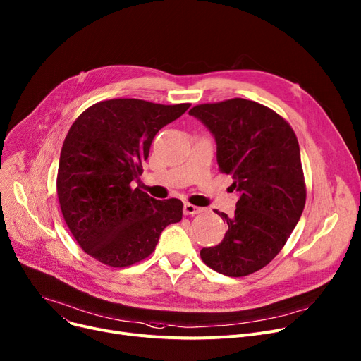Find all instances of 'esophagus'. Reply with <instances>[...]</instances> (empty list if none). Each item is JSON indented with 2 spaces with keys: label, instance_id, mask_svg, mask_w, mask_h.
Returning a JSON list of instances; mask_svg holds the SVG:
<instances>
[{
  "label": "esophagus",
  "instance_id": "esophagus-1",
  "mask_svg": "<svg viewBox=\"0 0 361 361\" xmlns=\"http://www.w3.org/2000/svg\"><path fill=\"white\" fill-rule=\"evenodd\" d=\"M183 212H184V214H197V213H202L203 209L197 207L195 204H191V203H184Z\"/></svg>",
  "mask_w": 361,
  "mask_h": 361
}]
</instances>
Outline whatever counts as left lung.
<instances>
[{
  "instance_id": "1",
  "label": "left lung",
  "mask_w": 361,
  "mask_h": 361,
  "mask_svg": "<svg viewBox=\"0 0 361 361\" xmlns=\"http://www.w3.org/2000/svg\"><path fill=\"white\" fill-rule=\"evenodd\" d=\"M188 114L214 136L219 170L232 176L239 193L231 218L214 210L228 231L200 257L221 274L248 276L280 252L302 216L306 187L298 137L274 110L245 99L199 104Z\"/></svg>"
}]
</instances>
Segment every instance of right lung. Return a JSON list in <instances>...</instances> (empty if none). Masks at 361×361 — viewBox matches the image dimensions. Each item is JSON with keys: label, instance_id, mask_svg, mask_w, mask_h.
Instances as JSON below:
<instances>
[{"label": "right lung", "instance_id": "add662e5", "mask_svg": "<svg viewBox=\"0 0 361 361\" xmlns=\"http://www.w3.org/2000/svg\"><path fill=\"white\" fill-rule=\"evenodd\" d=\"M190 103L137 99L95 103L72 123L61 151L56 191L80 247L110 267H129L155 250L161 232L183 218V202L157 200L132 181L151 143Z\"/></svg>", "mask_w": 361, "mask_h": 361}]
</instances>
